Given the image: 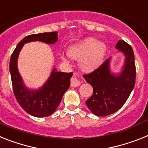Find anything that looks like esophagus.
I'll return each instance as SVG.
<instances>
[{
  "label": "esophagus",
  "mask_w": 148,
  "mask_h": 148,
  "mask_svg": "<svg viewBox=\"0 0 148 148\" xmlns=\"http://www.w3.org/2000/svg\"><path fill=\"white\" fill-rule=\"evenodd\" d=\"M81 84V81H80L79 79H78L77 77H73L71 79V86H73V87H77V86H79Z\"/></svg>",
  "instance_id": "esophagus-1"
}]
</instances>
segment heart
Wrapping results in <instances>:
<instances>
[{
	"mask_svg": "<svg viewBox=\"0 0 148 148\" xmlns=\"http://www.w3.org/2000/svg\"><path fill=\"white\" fill-rule=\"evenodd\" d=\"M106 51L104 42L87 38L72 45L68 50V56L72 59H80L79 64L82 70L92 71L102 63Z\"/></svg>",
	"mask_w": 148,
	"mask_h": 148,
	"instance_id": "b5f03b06",
	"label": "heart"
}]
</instances>
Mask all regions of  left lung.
Wrapping results in <instances>:
<instances>
[{"instance_id": "left-lung-1", "label": "left lung", "mask_w": 148, "mask_h": 148, "mask_svg": "<svg viewBox=\"0 0 148 148\" xmlns=\"http://www.w3.org/2000/svg\"><path fill=\"white\" fill-rule=\"evenodd\" d=\"M115 47L125 56L119 73H113L110 70V57L92 73L84 75L86 81L93 88L92 95L86 101V105L96 116H105L118 110L125 104L135 86L133 50L124 40H119Z\"/></svg>"}]
</instances>
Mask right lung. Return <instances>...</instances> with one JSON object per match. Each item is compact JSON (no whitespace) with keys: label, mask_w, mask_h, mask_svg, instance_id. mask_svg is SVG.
Segmentation results:
<instances>
[{"label":"right lung","mask_w":148,"mask_h":148,"mask_svg":"<svg viewBox=\"0 0 148 148\" xmlns=\"http://www.w3.org/2000/svg\"><path fill=\"white\" fill-rule=\"evenodd\" d=\"M58 40V32H45L25 37L18 43L10 62V72L13 92L17 101L25 111L36 117H45L56 110L63 95L70 86L73 73L57 71L53 68L47 81L37 89L27 87L18 70V58L24 44L30 42L41 41L54 44Z\"/></svg>","instance_id":"right-lung-1"}]
</instances>
